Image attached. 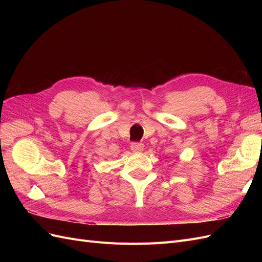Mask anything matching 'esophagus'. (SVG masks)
<instances>
[{"label":"esophagus","instance_id":"34e87169","mask_svg":"<svg viewBox=\"0 0 262 262\" xmlns=\"http://www.w3.org/2000/svg\"><path fill=\"white\" fill-rule=\"evenodd\" d=\"M144 148L143 143H140V142H132L131 143V149L133 152H142Z\"/></svg>","mask_w":262,"mask_h":262}]
</instances>
